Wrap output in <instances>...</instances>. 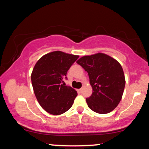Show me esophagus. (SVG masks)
Returning <instances> with one entry per match:
<instances>
[{
  "label": "esophagus",
  "mask_w": 149,
  "mask_h": 149,
  "mask_svg": "<svg viewBox=\"0 0 149 149\" xmlns=\"http://www.w3.org/2000/svg\"><path fill=\"white\" fill-rule=\"evenodd\" d=\"M77 91H78V93H81V92H83V89H82V88H80V89H78V90H77Z\"/></svg>",
  "instance_id": "esophagus-1"
}]
</instances>
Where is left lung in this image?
<instances>
[{"label":"left lung","mask_w":149,"mask_h":149,"mask_svg":"<svg viewBox=\"0 0 149 149\" xmlns=\"http://www.w3.org/2000/svg\"><path fill=\"white\" fill-rule=\"evenodd\" d=\"M77 63L88 72L92 85L93 92L86 99L88 107L101 114L112 111L120 102L125 85L121 65L102 53L84 56Z\"/></svg>","instance_id":"8db88e82"}]
</instances>
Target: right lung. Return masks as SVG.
I'll use <instances>...</instances> for the list:
<instances>
[{"label":"right lung","mask_w":149,"mask_h":149,"mask_svg":"<svg viewBox=\"0 0 149 149\" xmlns=\"http://www.w3.org/2000/svg\"><path fill=\"white\" fill-rule=\"evenodd\" d=\"M78 56L55 51L37 61L31 73L36 97L41 107L52 115H60L72 107L78 94L63 83L66 73Z\"/></svg>","instance_id":"1"}]
</instances>
